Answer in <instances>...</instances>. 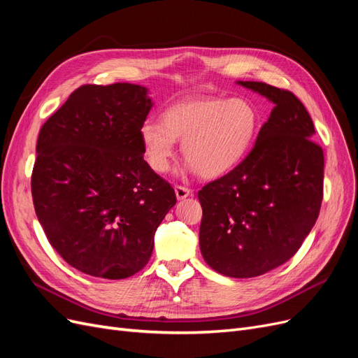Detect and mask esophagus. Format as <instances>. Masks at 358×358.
I'll list each match as a JSON object with an SVG mask.
<instances>
[{"instance_id":"1","label":"esophagus","mask_w":358,"mask_h":358,"mask_svg":"<svg viewBox=\"0 0 358 358\" xmlns=\"http://www.w3.org/2000/svg\"><path fill=\"white\" fill-rule=\"evenodd\" d=\"M175 194H176V199H178V200H183V199H187V197L192 196V191H191L189 188L176 185V187H175Z\"/></svg>"}]
</instances>
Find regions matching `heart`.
Here are the masks:
<instances>
[{
  "instance_id": "1",
  "label": "heart",
  "mask_w": 358,
  "mask_h": 358,
  "mask_svg": "<svg viewBox=\"0 0 358 358\" xmlns=\"http://www.w3.org/2000/svg\"><path fill=\"white\" fill-rule=\"evenodd\" d=\"M259 115L245 99H197L170 106L162 122L140 127L143 154L154 171L167 173L176 157V140L191 171L206 179L224 176L239 166L254 146Z\"/></svg>"
}]
</instances>
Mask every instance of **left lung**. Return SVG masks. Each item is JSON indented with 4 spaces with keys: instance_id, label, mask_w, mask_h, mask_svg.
I'll list each match as a JSON object with an SVG mask.
<instances>
[{
    "instance_id": "1",
    "label": "left lung",
    "mask_w": 358,
    "mask_h": 358,
    "mask_svg": "<svg viewBox=\"0 0 358 358\" xmlns=\"http://www.w3.org/2000/svg\"><path fill=\"white\" fill-rule=\"evenodd\" d=\"M275 104L249 155L199 191L200 251L215 272L255 278L294 255L318 218L324 154L297 96L263 82H237Z\"/></svg>"
}]
</instances>
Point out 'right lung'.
<instances>
[{
  "mask_svg": "<svg viewBox=\"0 0 358 358\" xmlns=\"http://www.w3.org/2000/svg\"><path fill=\"white\" fill-rule=\"evenodd\" d=\"M148 88L83 85L41 127L31 192L48 241L95 278L142 270L154 236L176 204L175 189L143 159L140 127Z\"/></svg>",
  "mask_w": 358,
  "mask_h": 358,
  "instance_id": "1",
  "label": "right lung"
}]
</instances>
